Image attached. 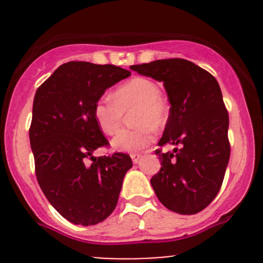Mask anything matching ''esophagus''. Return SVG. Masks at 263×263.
<instances>
[{
	"mask_svg": "<svg viewBox=\"0 0 263 263\" xmlns=\"http://www.w3.org/2000/svg\"><path fill=\"white\" fill-rule=\"evenodd\" d=\"M131 158H132V162L135 163H138L140 162V159H141V155H137V153H134V155H131Z\"/></svg>",
	"mask_w": 263,
	"mask_h": 263,
	"instance_id": "esophagus-1",
	"label": "esophagus"
}]
</instances>
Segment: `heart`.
I'll use <instances>...</instances> for the list:
<instances>
[{
    "mask_svg": "<svg viewBox=\"0 0 263 263\" xmlns=\"http://www.w3.org/2000/svg\"><path fill=\"white\" fill-rule=\"evenodd\" d=\"M132 120L137 128L121 129L111 141L119 152H138L155 140V128L164 126L168 111L162 92L155 81L147 78H134L115 90L112 96L102 98L95 104L93 117L106 135H114L121 127L125 112L135 110Z\"/></svg>",
    "mask_w": 263,
    "mask_h": 263,
    "instance_id": "heart-1",
    "label": "heart"
}]
</instances>
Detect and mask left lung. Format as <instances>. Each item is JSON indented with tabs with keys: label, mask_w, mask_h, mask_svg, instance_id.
Here are the masks:
<instances>
[{
	"label": "left lung",
	"mask_w": 263,
	"mask_h": 263,
	"mask_svg": "<svg viewBox=\"0 0 263 263\" xmlns=\"http://www.w3.org/2000/svg\"><path fill=\"white\" fill-rule=\"evenodd\" d=\"M132 70L162 81L171 102L158 146L174 144L173 153L156 151L161 171L151 179L167 209L192 215L218 195L230 158L229 114L215 78L185 59L132 65Z\"/></svg>",
	"instance_id": "left-lung-1"
}]
</instances>
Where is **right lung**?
<instances>
[{
	"mask_svg": "<svg viewBox=\"0 0 263 263\" xmlns=\"http://www.w3.org/2000/svg\"><path fill=\"white\" fill-rule=\"evenodd\" d=\"M129 75L116 65L69 62L34 95L29 141L35 176L48 201L73 224L104 221L116 208L123 177L132 167L125 153L92 155L108 144L93 117L95 104ZM89 158L91 165L86 163Z\"/></svg>",
	"mask_w": 263,
	"mask_h": 263,
	"instance_id": "right-lung-1",
	"label": "right lung"
}]
</instances>
